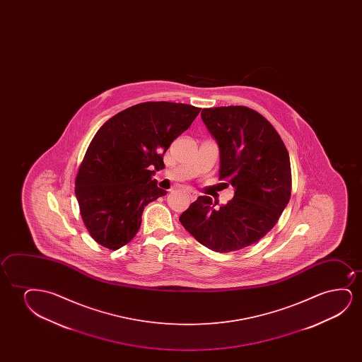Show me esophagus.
Instances as JSON below:
<instances>
[{
    "mask_svg": "<svg viewBox=\"0 0 362 362\" xmlns=\"http://www.w3.org/2000/svg\"><path fill=\"white\" fill-rule=\"evenodd\" d=\"M187 194H188V198L190 199V200H195V199L198 198V194L195 193L194 190H188Z\"/></svg>",
    "mask_w": 362,
    "mask_h": 362,
    "instance_id": "34e87169",
    "label": "esophagus"
}]
</instances>
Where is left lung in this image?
Returning a JSON list of instances; mask_svg holds the SVG:
<instances>
[{"mask_svg": "<svg viewBox=\"0 0 362 362\" xmlns=\"http://www.w3.org/2000/svg\"><path fill=\"white\" fill-rule=\"evenodd\" d=\"M202 119L220 148L218 178L233 185L235 195L220 208L210 197H199L179 220L205 247L233 252L269 233L287 206L289 154L272 124L250 107L204 109Z\"/></svg>", "mask_w": 362, "mask_h": 362, "instance_id": "left-lung-1", "label": "left lung"}]
</instances>
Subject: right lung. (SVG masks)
<instances>
[{"instance_id": "add662e5", "label": "right lung", "mask_w": 362, "mask_h": 362, "mask_svg": "<svg viewBox=\"0 0 362 362\" xmlns=\"http://www.w3.org/2000/svg\"><path fill=\"white\" fill-rule=\"evenodd\" d=\"M200 110L148 101L121 111L100 127L75 178L80 215L96 243L116 251L139 233L144 206L167 194L152 175L164 168L165 151Z\"/></svg>"}]
</instances>
